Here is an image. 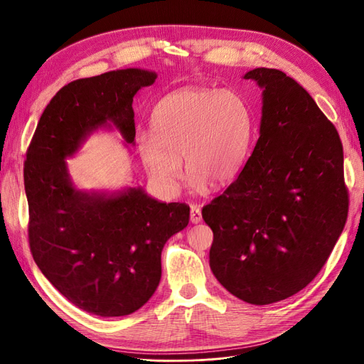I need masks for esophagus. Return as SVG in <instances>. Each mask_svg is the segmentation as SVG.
Listing matches in <instances>:
<instances>
[{"label": "esophagus", "mask_w": 364, "mask_h": 364, "mask_svg": "<svg viewBox=\"0 0 364 364\" xmlns=\"http://www.w3.org/2000/svg\"><path fill=\"white\" fill-rule=\"evenodd\" d=\"M191 221L193 225H198L202 221V214H200L199 205H192V207H191Z\"/></svg>", "instance_id": "esophagus-1"}]
</instances>
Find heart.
<instances>
[{"label": "heart", "instance_id": "obj_1", "mask_svg": "<svg viewBox=\"0 0 364 364\" xmlns=\"http://www.w3.org/2000/svg\"><path fill=\"white\" fill-rule=\"evenodd\" d=\"M153 135L138 138L141 161L151 181L176 195L184 157L198 192L223 187L241 172L251 146L247 102L229 89H188L166 95L151 116Z\"/></svg>", "mask_w": 364, "mask_h": 364}]
</instances>
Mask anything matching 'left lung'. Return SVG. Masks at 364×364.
Listing matches in <instances>:
<instances>
[{"mask_svg":"<svg viewBox=\"0 0 364 364\" xmlns=\"http://www.w3.org/2000/svg\"><path fill=\"white\" fill-rule=\"evenodd\" d=\"M263 87L260 136L223 195L202 208L218 282L252 305L287 299L317 277L348 217L339 134L294 78L245 74Z\"/></svg>","mask_w":364,"mask_h":364,"instance_id":"8db88e82","label":"left lung"}]
</instances>
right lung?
I'll return each instance as SVG.
<instances>
[{
	"label": "right lung",
	"instance_id": "obj_1",
	"mask_svg": "<svg viewBox=\"0 0 364 364\" xmlns=\"http://www.w3.org/2000/svg\"><path fill=\"white\" fill-rule=\"evenodd\" d=\"M154 80V73L129 68L68 83L44 108L26 150L31 255L60 294L100 317L132 314L153 296L162 248L188 225L191 208L141 188L109 198L82 193L64 159L107 122L134 143V95Z\"/></svg>",
	"mask_w": 364,
	"mask_h": 364
}]
</instances>
